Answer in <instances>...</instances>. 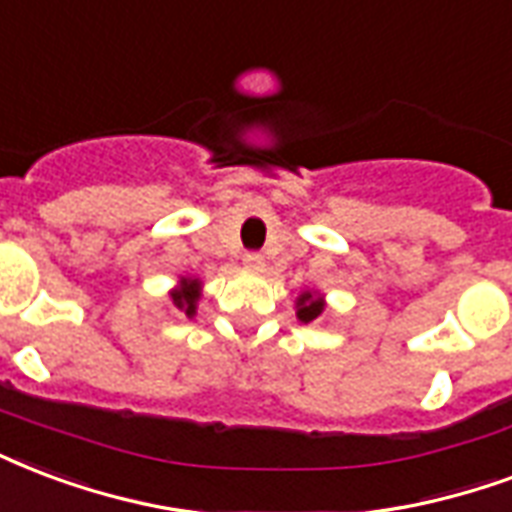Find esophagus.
<instances>
[{
	"label": "esophagus",
	"instance_id": "1",
	"mask_svg": "<svg viewBox=\"0 0 512 512\" xmlns=\"http://www.w3.org/2000/svg\"><path fill=\"white\" fill-rule=\"evenodd\" d=\"M242 264H245L248 270H261V267H264V256L256 251H248L242 256Z\"/></svg>",
	"mask_w": 512,
	"mask_h": 512
}]
</instances>
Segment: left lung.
<instances>
[{
    "mask_svg": "<svg viewBox=\"0 0 512 512\" xmlns=\"http://www.w3.org/2000/svg\"><path fill=\"white\" fill-rule=\"evenodd\" d=\"M321 310H324V302H318V299H313L310 294H302L299 297V321H305V324H310L313 318H318L321 315Z\"/></svg>",
    "mask_w": 512,
    "mask_h": 512,
    "instance_id": "obj_1",
    "label": "left lung"
}]
</instances>
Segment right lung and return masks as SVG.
I'll return each instance as SVG.
<instances>
[{"label":"right lung","mask_w":512,"mask_h":512,"mask_svg":"<svg viewBox=\"0 0 512 512\" xmlns=\"http://www.w3.org/2000/svg\"><path fill=\"white\" fill-rule=\"evenodd\" d=\"M172 299H175V305H178L180 310H186V315H194V310H197V307H194V302L199 299L197 280H191V283L186 280V283H183V288L172 294Z\"/></svg>","instance_id":"obj_1"}]
</instances>
